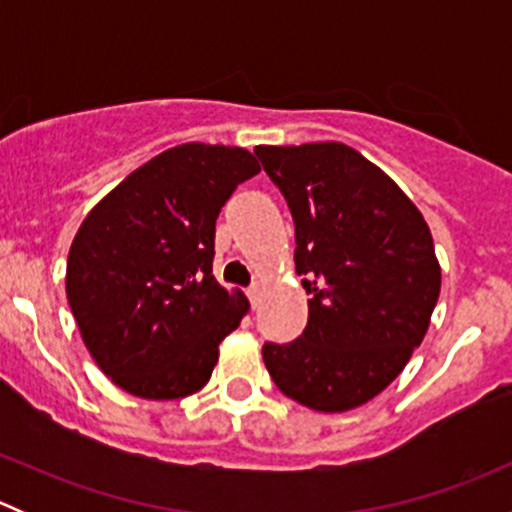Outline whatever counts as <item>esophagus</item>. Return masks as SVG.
I'll return each instance as SVG.
<instances>
[{"label": "esophagus", "mask_w": 512, "mask_h": 512, "mask_svg": "<svg viewBox=\"0 0 512 512\" xmlns=\"http://www.w3.org/2000/svg\"><path fill=\"white\" fill-rule=\"evenodd\" d=\"M260 294H262L260 285H252L250 289H247V299H250L252 307H257V302H260Z\"/></svg>", "instance_id": "esophagus-1"}]
</instances>
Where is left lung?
I'll list each match as a JSON object with an SVG mask.
<instances>
[{
    "instance_id": "left-lung-1",
    "label": "left lung",
    "mask_w": 512,
    "mask_h": 512,
    "mask_svg": "<svg viewBox=\"0 0 512 512\" xmlns=\"http://www.w3.org/2000/svg\"><path fill=\"white\" fill-rule=\"evenodd\" d=\"M294 220V267L309 319L262 359L282 394L337 414L366 404L404 371L441 292L433 237L404 190L337 141L257 146Z\"/></svg>"
}]
</instances>
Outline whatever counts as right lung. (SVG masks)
Segmentation results:
<instances>
[{"label":"right lung","mask_w":512,"mask_h":512,"mask_svg":"<svg viewBox=\"0 0 512 512\" xmlns=\"http://www.w3.org/2000/svg\"><path fill=\"white\" fill-rule=\"evenodd\" d=\"M260 173L245 148L183 143L133 170L86 215L66 262V297L98 369L141 399L208 384L220 342L250 302L213 277L215 220Z\"/></svg>","instance_id":"right-lung-1"}]
</instances>
